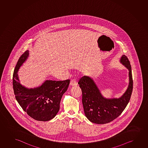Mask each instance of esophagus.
<instances>
[{"label": "esophagus", "mask_w": 148, "mask_h": 148, "mask_svg": "<svg viewBox=\"0 0 148 148\" xmlns=\"http://www.w3.org/2000/svg\"><path fill=\"white\" fill-rule=\"evenodd\" d=\"M70 85L71 86H77V83L76 82L75 80H72L71 81Z\"/></svg>", "instance_id": "esophagus-1"}]
</instances>
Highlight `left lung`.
I'll use <instances>...</instances> for the list:
<instances>
[{"label":"left lung","instance_id":"1","mask_svg":"<svg viewBox=\"0 0 148 148\" xmlns=\"http://www.w3.org/2000/svg\"><path fill=\"white\" fill-rule=\"evenodd\" d=\"M120 62L129 70V82L125 92L119 98L104 97L91 77L84 76L78 82L82 91L84 114L92 123L105 124L111 122L121 114L129 102L133 90L131 66L125 55L121 56Z\"/></svg>","mask_w":148,"mask_h":148}]
</instances>
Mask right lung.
Returning a JSON list of instances; mask_svg holds the SVG:
<instances>
[{"mask_svg":"<svg viewBox=\"0 0 148 148\" xmlns=\"http://www.w3.org/2000/svg\"><path fill=\"white\" fill-rule=\"evenodd\" d=\"M29 56V51L27 50L18 59L14 69L13 86L15 98L31 117L36 121H50L59 111L62 96L68 89L70 80H47L41 86L30 89L23 86L20 83L17 73Z\"/></svg>","mask_w":148,"mask_h":148,"instance_id":"obj_1","label":"right lung"}]
</instances>
